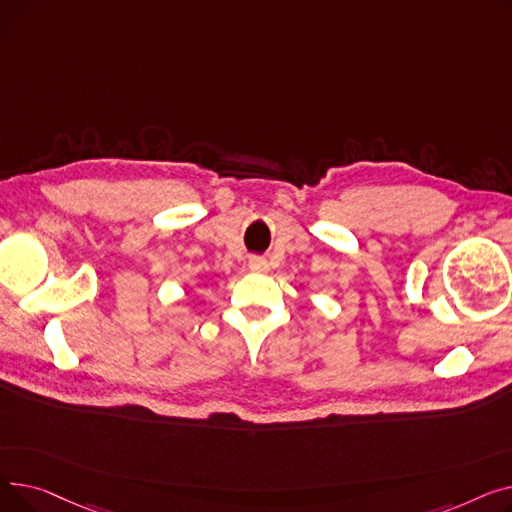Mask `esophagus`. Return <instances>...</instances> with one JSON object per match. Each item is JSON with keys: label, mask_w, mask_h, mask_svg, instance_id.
<instances>
[{"label": "esophagus", "mask_w": 512, "mask_h": 512, "mask_svg": "<svg viewBox=\"0 0 512 512\" xmlns=\"http://www.w3.org/2000/svg\"><path fill=\"white\" fill-rule=\"evenodd\" d=\"M249 267L253 272H265L267 270V261L263 257H251Z\"/></svg>", "instance_id": "34e87169"}]
</instances>
